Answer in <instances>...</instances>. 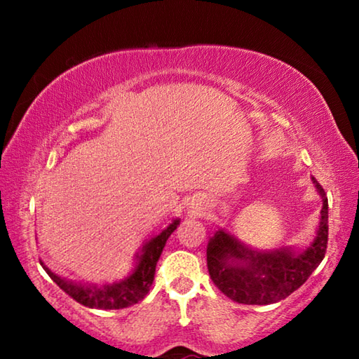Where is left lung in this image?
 Segmentation results:
<instances>
[{
	"label": "left lung",
	"mask_w": 359,
	"mask_h": 359,
	"mask_svg": "<svg viewBox=\"0 0 359 359\" xmlns=\"http://www.w3.org/2000/svg\"><path fill=\"white\" fill-rule=\"evenodd\" d=\"M312 180L323 208L317 236L304 252H258L224 229L215 231L208 244V269L224 296L248 306H267L290 296L317 269L327 244V198L317 179Z\"/></svg>",
	"instance_id": "8db88e82"
}]
</instances>
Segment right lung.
I'll list each match as a JSON object with an SVG mask.
<instances>
[{
	"label": "right lung",
	"instance_id": "obj_1",
	"mask_svg": "<svg viewBox=\"0 0 359 359\" xmlns=\"http://www.w3.org/2000/svg\"><path fill=\"white\" fill-rule=\"evenodd\" d=\"M180 220L175 218L169 226L156 234L155 238L145 242L142 245V250L136 255V267L133 269L128 277L121 278L118 282L106 283V285H87L79 283L72 280H66V278L58 277L57 274L41 263L48 277L55 282L60 288H62L66 294H69L72 299H76L79 304L90 309H104V311H111V309H125L130 307L133 304L142 301L145 294L154 283L155 277V267L158 259L161 257L163 248L166 245V241L169 236L174 233V229L179 226Z\"/></svg>",
	"mask_w": 359,
	"mask_h": 359
}]
</instances>
